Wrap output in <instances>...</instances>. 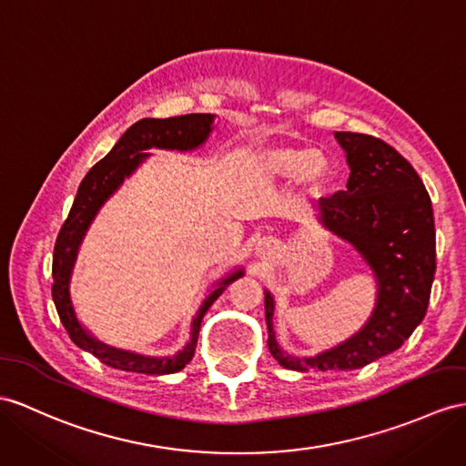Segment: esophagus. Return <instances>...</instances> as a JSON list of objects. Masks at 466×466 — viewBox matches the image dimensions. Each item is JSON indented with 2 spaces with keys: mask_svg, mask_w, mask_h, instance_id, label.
I'll return each instance as SVG.
<instances>
[{
  "mask_svg": "<svg viewBox=\"0 0 466 466\" xmlns=\"http://www.w3.org/2000/svg\"><path fill=\"white\" fill-rule=\"evenodd\" d=\"M260 247V245H258ZM263 248H268V243H263Z\"/></svg>",
  "mask_w": 466,
  "mask_h": 466,
  "instance_id": "obj_1",
  "label": "esophagus"
}]
</instances>
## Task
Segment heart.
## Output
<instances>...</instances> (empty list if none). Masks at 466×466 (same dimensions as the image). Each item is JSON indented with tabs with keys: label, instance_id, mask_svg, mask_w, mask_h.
I'll use <instances>...</instances> for the list:
<instances>
[{
	"label": "heart",
	"instance_id": "heart-1",
	"mask_svg": "<svg viewBox=\"0 0 466 466\" xmlns=\"http://www.w3.org/2000/svg\"><path fill=\"white\" fill-rule=\"evenodd\" d=\"M255 162L260 172L275 179L294 177L309 189H322L332 174L328 156L306 146H270L258 150Z\"/></svg>",
	"mask_w": 466,
	"mask_h": 466
}]
</instances>
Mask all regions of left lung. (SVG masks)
Listing matches in <instances>:
<instances>
[{"mask_svg": "<svg viewBox=\"0 0 466 466\" xmlns=\"http://www.w3.org/2000/svg\"><path fill=\"white\" fill-rule=\"evenodd\" d=\"M350 177L344 191L316 203L319 221L354 245L378 280V300L358 334L314 358H290L272 328L275 300L265 290L268 350L282 368L358 370L401 348L425 319L435 277V221L431 198L405 157L376 136L334 132Z\"/></svg>", "mask_w": 466, "mask_h": 466, "instance_id": "1", "label": "left lung"}]
</instances>
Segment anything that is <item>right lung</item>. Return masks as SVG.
Listing matches in <instances>:
<instances>
[{
	"label": "right lung",
	"instance_id": "add662e5",
	"mask_svg": "<svg viewBox=\"0 0 466 466\" xmlns=\"http://www.w3.org/2000/svg\"><path fill=\"white\" fill-rule=\"evenodd\" d=\"M213 115H184L174 118H142L132 124V127L120 136V140L115 144V147H112L100 162L90 167V172L85 176L81 186H78L69 218L65 219L59 235H56L53 251V300L56 306V312H59V319L65 326V330L69 332L73 342L85 351H90V354L98 358L102 364H106L110 368L146 373V376H166V373L184 370L186 364H189V360L194 358L201 320L209 310V306L221 297V292L229 287L233 280L243 277V268H239L218 282V287H215L209 292V297L203 300L194 322H191L189 342L172 358H146L98 342V339L90 336L81 326V322L76 320V314L71 302L69 282L78 247H81L88 225L95 219V215L102 208V203L115 194L124 177H128L134 169L150 156L146 150H150V147L179 152L196 150V147H199L209 138V134L213 130Z\"/></svg>",
	"mask_w": 466,
	"mask_h": 466
}]
</instances>
